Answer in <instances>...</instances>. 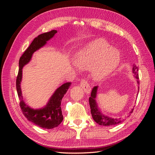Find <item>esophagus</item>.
Segmentation results:
<instances>
[{
    "label": "esophagus",
    "mask_w": 155,
    "mask_h": 155,
    "mask_svg": "<svg viewBox=\"0 0 155 155\" xmlns=\"http://www.w3.org/2000/svg\"><path fill=\"white\" fill-rule=\"evenodd\" d=\"M80 85L81 88L83 89V91H85V92L87 94H88L89 93H91V86L89 85V84L85 79H82V80L80 82Z\"/></svg>",
    "instance_id": "esophagus-1"
}]
</instances>
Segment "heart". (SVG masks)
Wrapping results in <instances>:
<instances>
[{
    "label": "heart",
    "mask_w": 155,
    "mask_h": 155,
    "mask_svg": "<svg viewBox=\"0 0 155 155\" xmlns=\"http://www.w3.org/2000/svg\"><path fill=\"white\" fill-rule=\"evenodd\" d=\"M74 62L79 68H90L94 79L102 80L114 71L120 62V53L101 38L92 41L74 55Z\"/></svg>",
    "instance_id": "1"
}]
</instances>
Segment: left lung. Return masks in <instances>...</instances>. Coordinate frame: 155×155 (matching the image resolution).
I'll list each match as a JSON object with an SVG mask.
<instances>
[{"label":"left lung","mask_w":155,"mask_h":155,"mask_svg":"<svg viewBox=\"0 0 155 155\" xmlns=\"http://www.w3.org/2000/svg\"><path fill=\"white\" fill-rule=\"evenodd\" d=\"M133 73L134 74V78L137 79V83L139 85V76H138V67L134 64L133 67ZM97 86H96L92 88L91 94L90 97H89V104L91 107V112L93 120H94L97 124L101 125L104 126H110V125H115L117 124H119L121 122H122L124 119L122 118H110L109 116H107L104 114L100 111V110L98 109V107L97 105V102L96 100V96H97ZM138 91H139V87H138ZM134 109L131 110L129 112V114L127 116L126 118L129 117L131 113L133 112Z\"/></svg>","instance_id":"left-lung-1"}]
</instances>
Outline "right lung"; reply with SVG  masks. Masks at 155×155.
<instances>
[{"label": "right lung", "instance_id": "obj_1", "mask_svg": "<svg viewBox=\"0 0 155 155\" xmlns=\"http://www.w3.org/2000/svg\"><path fill=\"white\" fill-rule=\"evenodd\" d=\"M58 31L54 30L49 32L44 33L34 39L19 59V70L16 79V88L18 96L20 100V107L22 114L31 122L36 125L44 129H53L58 127L63 120V116L61 110V100L65 94L67 92L69 87L71 85V83L68 82L64 83L57 88L50 100L43 108L38 109H32L27 105L22 100V95L21 88V82L22 76V68L26 64L30 62L32 55L35 51L43 47L46 42L52 38Z\"/></svg>", "mask_w": 155, "mask_h": 155}]
</instances>
